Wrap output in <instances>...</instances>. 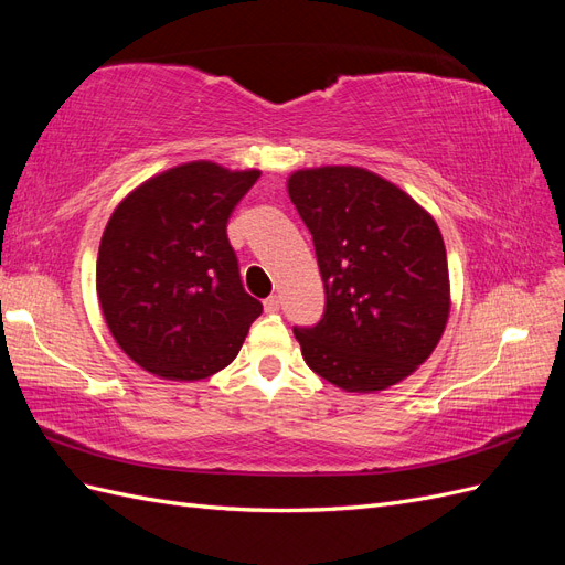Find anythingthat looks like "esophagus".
<instances>
[{
	"instance_id": "1",
	"label": "esophagus",
	"mask_w": 565,
	"mask_h": 565,
	"mask_svg": "<svg viewBox=\"0 0 565 565\" xmlns=\"http://www.w3.org/2000/svg\"><path fill=\"white\" fill-rule=\"evenodd\" d=\"M264 309H266V313L280 311V299H278V297H268V299L264 301Z\"/></svg>"
}]
</instances>
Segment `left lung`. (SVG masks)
Masks as SVG:
<instances>
[{"label": "left lung", "mask_w": 565, "mask_h": 565, "mask_svg": "<svg viewBox=\"0 0 565 565\" xmlns=\"http://www.w3.org/2000/svg\"><path fill=\"white\" fill-rule=\"evenodd\" d=\"M289 200L313 235L324 313L295 328L322 380L384 391L436 349L450 316V278L434 216L398 185L363 167L299 169Z\"/></svg>", "instance_id": "1"}]
</instances>
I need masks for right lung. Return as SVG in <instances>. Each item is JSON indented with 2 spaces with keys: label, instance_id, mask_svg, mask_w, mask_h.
<instances>
[{
  "label": "right lung",
  "instance_id": "obj_1",
  "mask_svg": "<svg viewBox=\"0 0 565 565\" xmlns=\"http://www.w3.org/2000/svg\"><path fill=\"white\" fill-rule=\"evenodd\" d=\"M262 177L198 160L148 179L100 237L96 292L108 330L136 365L198 382L235 361L264 306L241 280L226 226Z\"/></svg>",
  "mask_w": 565,
  "mask_h": 565
}]
</instances>
